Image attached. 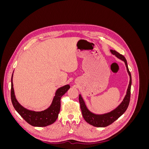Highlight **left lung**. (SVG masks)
I'll use <instances>...</instances> for the list:
<instances>
[{
	"mask_svg": "<svg viewBox=\"0 0 149 149\" xmlns=\"http://www.w3.org/2000/svg\"><path fill=\"white\" fill-rule=\"evenodd\" d=\"M111 52L113 54V55H116V57H118L121 60L124 61L125 66L127 68V71L130 76L129 84L127 90V93H126V95L124 97L123 102L120 104L119 106H118V107H117L114 110L104 114H95L93 113L91 111H89L86 106L84 101L83 100L81 96L79 94V101L83 118L88 124L94 126V127H106V126L109 125L112 123H113L115 120L118 119L119 117L123 115L125 112V111L127 110L130 102V88H131L132 78L131 74H130L128 68L127 60H126L125 58L123 55H120V53L117 52L116 51L111 49Z\"/></svg>",
	"mask_w": 149,
	"mask_h": 149,
	"instance_id": "1",
	"label": "left lung"
}]
</instances>
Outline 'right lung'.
<instances>
[{
    "mask_svg": "<svg viewBox=\"0 0 149 149\" xmlns=\"http://www.w3.org/2000/svg\"><path fill=\"white\" fill-rule=\"evenodd\" d=\"M13 73L11 78V101L15 109L22 118L29 124L35 127H45L55 123L60 111L61 97L70 88L69 84L57 89L52 104L48 109L39 112L29 110L20 105L16 100L12 82Z\"/></svg>",
    "mask_w": 149,
    "mask_h": 149,
    "instance_id": "add662e5",
    "label": "right lung"
}]
</instances>
